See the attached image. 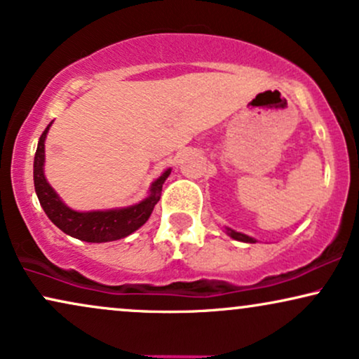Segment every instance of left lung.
<instances>
[{
  "label": "left lung",
  "mask_w": 359,
  "mask_h": 359,
  "mask_svg": "<svg viewBox=\"0 0 359 359\" xmlns=\"http://www.w3.org/2000/svg\"><path fill=\"white\" fill-rule=\"evenodd\" d=\"M228 229V234L231 238H234V240H238V241H243V243H256L253 238H250V236H246V234H243V233H238V231H233V229H229V228H226Z\"/></svg>",
  "instance_id": "8db88e82"
}]
</instances>
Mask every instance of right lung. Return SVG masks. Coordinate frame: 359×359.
<instances>
[{
  "label": "right lung",
  "instance_id": "right-lung-1",
  "mask_svg": "<svg viewBox=\"0 0 359 359\" xmlns=\"http://www.w3.org/2000/svg\"><path fill=\"white\" fill-rule=\"evenodd\" d=\"M50 126L51 123L46 126V130L43 131L41 138L38 141V149L36 154H34L33 165L34 189H36L39 205L43 206L48 218L63 233L86 243L116 241L143 226L149 216H151L154 205L159 201L163 183L170 176L171 170H166L163 172L153 183L151 194L135 206L109 211H88V213H79V211L69 210L57 198L55 189L48 184L43 172L44 140H46V133L50 130Z\"/></svg>",
  "mask_w": 359,
  "mask_h": 359
}]
</instances>
